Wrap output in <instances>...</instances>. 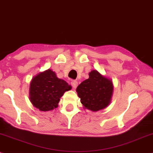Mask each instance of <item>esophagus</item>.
<instances>
[{
  "instance_id": "1",
  "label": "esophagus",
  "mask_w": 153,
  "mask_h": 153,
  "mask_svg": "<svg viewBox=\"0 0 153 153\" xmlns=\"http://www.w3.org/2000/svg\"><path fill=\"white\" fill-rule=\"evenodd\" d=\"M78 82L76 80H72L71 81V85L73 86V88H76L77 86H78Z\"/></svg>"
}]
</instances>
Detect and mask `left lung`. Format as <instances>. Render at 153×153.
Wrapping results in <instances>:
<instances>
[{"label": "left lung", "instance_id": "obj_1", "mask_svg": "<svg viewBox=\"0 0 153 153\" xmlns=\"http://www.w3.org/2000/svg\"><path fill=\"white\" fill-rule=\"evenodd\" d=\"M76 92L85 109L96 112L104 109L110 104L113 84L110 79L93 70L89 73V78L77 87Z\"/></svg>", "mask_w": 153, "mask_h": 153}]
</instances>
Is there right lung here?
Wrapping results in <instances>:
<instances>
[{
    "label": "right lung",
    "instance_id": "1",
    "mask_svg": "<svg viewBox=\"0 0 153 153\" xmlns=\"http://www.w3.org/2000/svg\"><path fill=\"white\" fill-rule=\"evenodd\" d=\"M71 88L67 82L58 78L52 70H46L31 80L30 100L40 111H49L58 106L60 97Z\"/></svg>",
    "mask_w": 153,
    "mask_h": 153
}]
</instances>
